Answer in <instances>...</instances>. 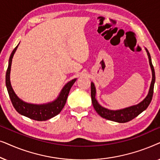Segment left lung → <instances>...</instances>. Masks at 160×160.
<instances>
[{
  "label": "left lung",
  "mask_w": 160,
  "mask_h": 160,
  "mask_svg": "<svg viewBox=\"0 0 160 160\" xmlns=\"http://www.w3.org/2000/svg\"><path fill=\"white\" fill-rule=\"evenodd\" d=\"M146 51L147 52L148 60H149V65L152 69V80L151 82L149 91L146 97L144 98L143 101L139 102L138 104L135 105V106H132L128 108L119 109V110H109L108 108H104L100 106L98 103V100L95 98L96 95V89L93 82H91V98H92V102L93 107L95 108L98 114L102 118L105 119L111 120L113 122H117L119 123H125L130 120H132L138 117L140 113L145 111L148 106H149L151 101L152 100L153 93H154V86L155 83V72L154 68L153 66L152 62V59H151V56L149 52L147 49H146Z\"/></svg>",
  "instance_id": "1"
}]
</instances>
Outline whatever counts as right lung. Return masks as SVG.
<instances>
[{
    "label": "right lung",
    "instance_id": "1",
    "mask_svg": "<svg viewBox=\"0 0 160 160\" xmlns=\"http://www.w3.org/2000/svg\"><path fill=\"white\" fill-rule=\"evenodd\" d=\"M19 44L14 48L11 54L9 60H8V66L6 74V85L11 101L16 111L21 115L25 116L31 119L36 120V121H46L55 117L62 111L66 102L68 95L71 90V87L75 83L76 78L70 81L65 85L58 98L54 101L45 104H32L23 101L15 94L10 82V72L12 58Z\"/></svg>",
    "mask_w": 160,
    "mask_h": 160
}]
</instances>
